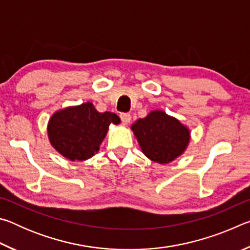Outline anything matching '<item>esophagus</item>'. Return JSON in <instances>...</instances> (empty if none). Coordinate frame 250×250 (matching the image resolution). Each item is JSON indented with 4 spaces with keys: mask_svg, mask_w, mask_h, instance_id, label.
I'll use <instances>...</instances> for the list:
<instances>
[{
    "mask_svg": "<svg viewBox=\"0 0 250 250\" xmlns=\"http://www.w3.org/2000/svg\"><path fill=\"white\" fill-rule=\"evenodd\" d=\"M120 119L124 125H128L131 121V115L130 113H120Z\"/></svg>",
    "mask_w": 250,
    "mask_h": 250,
    "instance_id": "obj_1",
    "label": "esophagus"
}]
</instances>
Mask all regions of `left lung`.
<instances>
[{
	"mask_svg": "<svg viewBox=\"0 0 250 250\" xmlns=\"http://www.w3.org/2000/svg\"><path fill=\"white\" fill-rule=\"evenodd\" d=\"M141 150L156 163H170L185 151L189 131L175 118L155 110L131 126Z\"/></svg>",
	"mask_w": 250,
	"mask_h": 250,
	"instance_id": "8db88e82",
	"label": "left lung"
}]
</instances>
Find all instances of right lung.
<instances>
[{"label": "right lung", "instance_id": "1", "mask_svg": "<svg viewBox=\"0 0 250 250\" xmlns=\"http://www.w3.org/2000/svg\"><path fill=\"white\" fill-rule=\"evenodd\" d=\"M120 124L116 113L98 112L91 103L55 112L48 122L52 146L70 161H84L99 151L109 125Z\"/></svg>", "mask_w": 250, "mask_h": 250}]
</instances>
